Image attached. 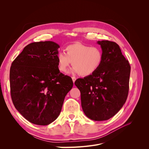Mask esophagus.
Here are the masks:
<instances>
[{"label": "esophagus", "instance_id": "34e87169", "mask_svg": "<svg viewBox=\"0 0 149 149\" xmlns=\"http://www.w3.org/2000/svg\"><path fill=\"white\" fill-rule=\"evenodd\" d=\"M72 79L73 82L74 83V82L75 81V80H76V78H75V77H72Z\"/></svg>", "mask_w": 149, "mask_h": 149}]
</instances>
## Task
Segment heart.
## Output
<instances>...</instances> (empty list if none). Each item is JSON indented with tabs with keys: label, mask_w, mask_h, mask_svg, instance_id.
Segmentation results:
<instances>
[{
	"label": "heart",
	"mask_w": 149,
	"mask_h": 149,
	"mask_svg": "<svg viewBox=\"0 0 149 149\" xmlns=\"http://www.w3.org/2000/svg\"><path fill=\"white\" fill-rule=\"evenodd\" d=\"M66 54H57L58 68L60 71L66 72L72 64V72L87 77L97 72L103 63V52L98 47L76 43L68 46Z\"/></svg>",
	"instance_id": "1"
}]
</instances>
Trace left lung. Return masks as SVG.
<instances>
[{
	"label": "left lung",
	"mask_w": 149,
	"mask_h": 149,
	"mask_svg": "<svg viewBox=\"0 0 149 149\" xmlns=\"http://www.w3.org/2000/svg\"><path fill=\"white\" fill-rule=\"evenodd\" d=\"M103 52V63L97 72L78 79L75 85L81 93V107L91 120L104 121L122 108L129 89L130 66L115 42L98 41Z\"/></svg>",
	"instance_id": "obj_1"
}]
</instances>
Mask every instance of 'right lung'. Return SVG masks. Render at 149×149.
<instances>
[{"instance_id":"right-lung-1","label":"right lung","mask_w":149,"mask_h":149,"mask_svg":"<svg viewBox=\"0 0 149 149\" xmlns=\"http://www.w3.org/2000/svg\"><path fill=\"white\" fill-rule=\"evenodd\" d=\"M59 48L51 41L31 43L11 64L13 103L25 119L34 124L46 126L56 120L73 86L71 78L58 68Z\"/></svg>"}]
</instances>
